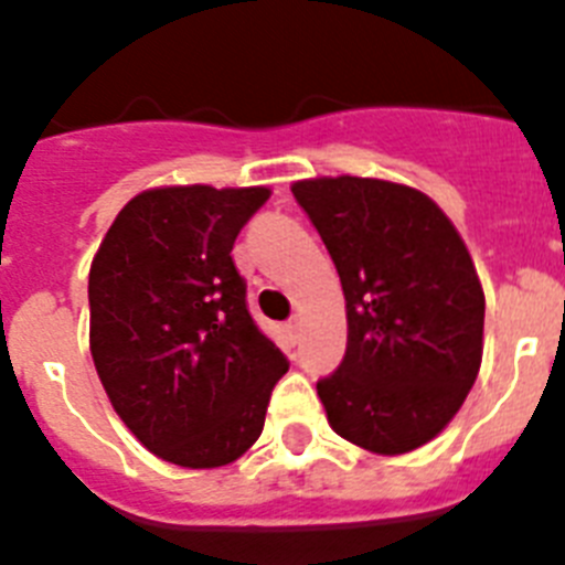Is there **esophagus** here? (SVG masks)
<instances>
[{
  "label": "esophagus",
  "mask_w": 565,
  "mask_h": 565,
  "mask_svg": "<svg viewBox=\"0 0 565 565\" xmlns=\"http://www.w3.org/2000/svg\"><path fill=\"white\" fill-rule=\"evenodd\" d=\"M286 333L291 337V342H297V339H299V322H297V319H291V322H288Z\"/></svg>",
  "instance_id": "esophagus-1"
}]
</instances>
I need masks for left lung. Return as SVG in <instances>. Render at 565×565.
Segmentation results:
<instances>
[{"instance_id":"1","label":"left lung","mask_w":565,"mask_h":565,"mask_svg":"<svg viewBox=\"0 0 565 565\" xmlns=\"http://www.w3.org/2000/svg\"><path fill=\"white\" fill-rule=\"evenodd\" d=\"M291 192L342 279L348 348L317 382L328 424L376 456L418 450L481 371L483 288L461 234L404 183L339 174Z\"/></svg>"}]
</instances>
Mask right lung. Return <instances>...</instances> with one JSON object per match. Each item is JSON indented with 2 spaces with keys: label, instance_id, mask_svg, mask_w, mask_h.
Instances as JSON below:
<instances>
[{
  "label": "right lung",
  "instance_id": "obj_1",
  "mask_svg": "<svg viewBox=\"0 0 565 565\" xmlns=\"http://www.w3.org/2000/svg\"><path fill=\"white\" fill-rule=\"evenodd\" d=\"M268 186L135 194L89 266V353L138 441L189 469L237 461L263 433L288 359L254 326L234 268Z\"/></svg>",
  "mask_w": 565,
  "mask_h": 565
}]
</instances>
